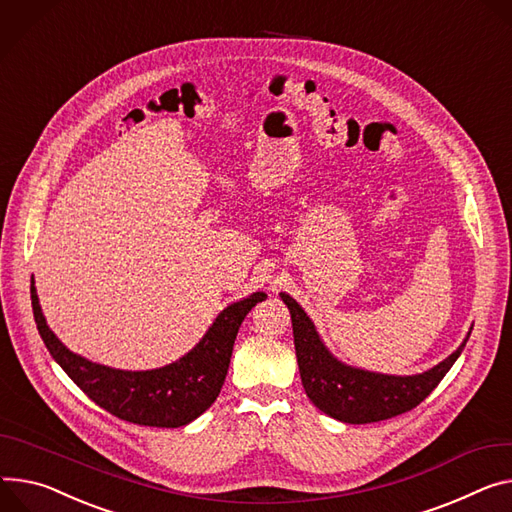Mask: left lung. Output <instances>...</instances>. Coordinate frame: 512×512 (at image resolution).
Instances as JSON below:
<instances>
[{
	"label": "left lung",
	"instance_id": "8db88e82",
	"mask_svg": "<svg viewBox=\"0 0 512 512\" xmlns=\"http://www.w3.org/2000/svg\"><path fill=\"white\" fill-rule=\"evenodd\" d=\"M281 297L291 311L297 363L307 398L324 414L348 424L379 422L416 408L441 383L469 338L467 334L451 357L426 373L410 377L371 373L336 361L301 305L285 293Z\"/></svg>",
	"mask_w": 512,
	"mask_h": 512
}]
</instances>
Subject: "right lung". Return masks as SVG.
<instances>
[{
  "instance_id": "1",
  "label": "right lung",
  "mask_w": 512,
  "mask_h": 512,
  "mask_svg": "<svg viewBox=\"0 0 512 512\" xmlns=\"http://www.w3.org/2000/svg\"><path fill=\"white\" fill-rule=\"evenodd\" d=\"M34 322L51 357L86 396L112 416L157 428H178L199 418L219 396L233 342L250 309L264 301L254 293L223 309L205 338L180 361L153 371H119L73 355L49 330L38 305L34 281L30 285Z\"/></svg>"
}]
</instances>
